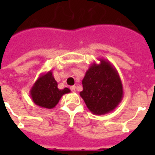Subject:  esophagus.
Listing matches in <instances>:
<instances>
[{"mask_svg": "<svg viewBox=\"0 0 155 155\" xmlns=\"http://www.w3.org/2000/svg\"><path fill=\"white\" fill-rule=\"evenodd\" d=\"M70 88H71V91H72L73 92H75V88H76V87H75V86H71V87Z\"/></svg>", "mask_w": 155, "mask_h": 155, "instance_id": "1", "label": "esophagus"}]
</instances>
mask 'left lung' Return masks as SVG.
I'll list each match as a JSON object with an SVG mask.
<instances>
[{"label":"left lung","mask_w":155,"mask_h":155,"mask_svg":"<svg viewBox=\"0 0 155 155\" xmlns=\"http://www.w3.org/2000/svg\"><path fill=\"white\" fill-rule=\"evenodd\" d=\"M92 63L83 79L80 97L95 115H104L113 111L121 102L123 86L120 75L109 61L99 58Z\"/></svg>","instance_id":"left-lung-1"}]
</instances>
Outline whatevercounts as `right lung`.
Returning a JSON list of instances; mask_svg holds the SVG:
<instances>
[{
  "label": "right lung",
  "mask_w": 155,
  "mask_h": 155,
  "mask_svg": "<svg viewBox=\"0 0 155 155\" xmlns=\"http://www.w3.org/2000/svg\"><path fill=\"white\" fill-rule=\"evenodd\" d=\"M71 92L68 87L58 89V83L54 80L51 71L42 73L30 88V95L33 102L41 108H54L61 97L64 94Z\"/></svg>",
  "instance_id": "right-lung-1"
}]
</instances>
